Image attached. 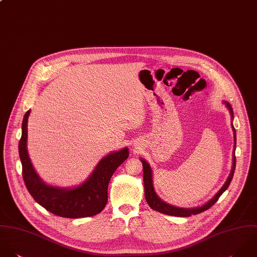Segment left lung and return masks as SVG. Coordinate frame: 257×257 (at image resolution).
I'll use <instances>...</instances> for the list:
<instances>
[{"label":"left lung","mask_w":257,"mask_h":257,"mask_svg":"<svg viewBox=\"0 0 257 257\" xmlns=\"http://www.w3.org/2000/svg\"><path fill=\"white\" fill-rule=\"evenodd\" d=\"M224 103L226 104L227 108L229 109L231 117H232L233 116V111H232V108H231L230 104L227 102ZM232 128H233V126H232ZM233 133H234V142H236L235 141L236 136H235V129L234 128H233ZM141 162H142V165H143V172H144L143 180H144V187H145V198H146V201H147L148 205H150L151 208H153L154 210H157L159 212H162V213H165V214H168V215L183 216V217L191 216L192 214L201 213V212L205 211L206 209H208L210 206L214 205L217 202V200L219 199V197L223 194V192L228 188V186H229V184H230V182L232 180L234 170H235V157H233V166H232L231 173H230L227 181L225 182V184L218 191V193L209 202H207L205 205H202V206L194 207V208H182V207H177V206H174V205L166 204L165 202H163L156 195L154 187H153V181H152V170H151L149 164L145 160L141 159Z\"/></svg>","instance_id":"obj_1"}]
</instances>
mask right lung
Instances as JSON below:
<instances>
[{
  "instance_id": "obj_1",
  "label": "right lung",
  "mask_w": 257,
  "mask_h": 257,
  "mask_svg": "<svg viewBox=\"0 0 257 257\" xmlns=\"http://www.w3.org/2000/svg\"><path fill=\"white\" fill-rule=\"evenodd\" d=\"M30 110L26 112L22 124L19 154L23 166V179L34 200L55 215L79 218L101 212L107 204V189L115 170L128 158L124 148L107 155L99 162L87 181L74 189H59L46 185L36 173L27 151V125Z\"/></svg>"
}]
</instances>
